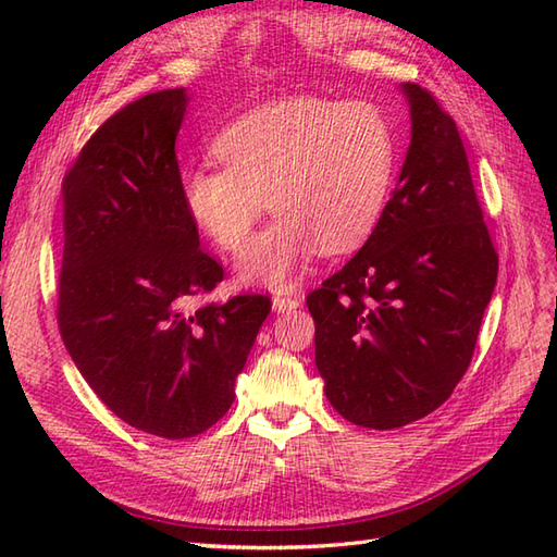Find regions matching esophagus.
<instances>
[{"mask_svg":"<svg viewBox=\"0 0 557 557\" xmlns=\"http://www.w3.org/2000/svg\"><path fill=\"white\" fill-rule=\"evenodd\" d=\"M301 306V297H297V294H292L287 289H277L275 297H272V309L275 311H292V309H299Z\"/></svg>","mask_w":557,"mask_h":557,"instance_id":"1","label":"esophagus"}]
</instances>
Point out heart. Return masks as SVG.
<instances>
[{
  "instance_id": "b5f03b06",
  "label": "heart",
  "mask_w": 557,
  "mask_h": 557,
  "mask_svg": "<svg viewBox=\"0 0 557 557\" xmlns=\"http://www.w3.org/2000/svg\"><path fill=\"white\" fill-rule=\"evenodd\" d=\"M222 168L182 176L196 227L227 253L248 244L268 208L277 220L246 248V280L285 287L318 248L347 253L369 239L393 191L399 138L366 100L289 98L232 122L212 144Z\"/></svg>"
}]
</instances>
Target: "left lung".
Segmentation results:
<instances>
[{
    "label": "left lung",
    "mask_w": 557,
    "mask_h": 557,
    "mask_svg": "<svg viewBox=\"0 0 557 557\" xmlns=\"http://www.w3.org/2000/svg\"><path fill=\"white\" fill-rule=\"evenodd\" d=\"M411 146L381 222L306 297L325 397L347 421L389 431L435 411L474 357L498 280L457 124L407 83Z\"/></svg>",
    "instance_id": "1"
}]
</instances>
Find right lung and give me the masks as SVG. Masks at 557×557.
<instances>
[{"label": "right lung", "instance_id": "obj_1", "mask_svg": "<svg viewBox=\"0 0 557 557\" xmlns=\"http://www.w3.org/2000/svg\"><path fill=\"white\" fill-rule=\"evenodd\" d=\"M182 88L114 112L66 170L57 325L81 375L134 429L184 441L234 401L268 294L203 301L224 268L200 248L174 140Z\"/></svg>", "mask_w": 557, "mask_h": 557}]
</instances>
